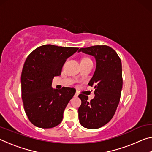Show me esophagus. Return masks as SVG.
Listing matches in <instances>:
<instances>
[{
    "label": "esophagus",
    "instance_id": "34e87169",
    "mask_svg": "<svg viewBox=\"0 0 152 152\" xmlns=\"http://www.w3.org/2000/svg\"><path fill=\"white\" fill-rule=\"evenodd\" d=\"M74 96H78V92H76L75 94H74Z\"/></svg>",
    "mask_w": 152,
    "mask_h": 152
}]
</instances>
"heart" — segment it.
<instances>
[{"instance_id": "heart-1", "label": "heart", "mask_w": 152, "mask_h": 152, "mask_svg": "<svg viewBox=\"0 0 152 152\" xmlns=\"http://www.w3.org/2000/svg\"><path fill=\"white\" fill-rule=\"evenodd\" d=\"M91 61V60L90 58H84L81 60V61Z\"/></svg>"}]
</instances>
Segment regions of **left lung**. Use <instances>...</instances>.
Here are the masks:
<instances>
[{
	"label": "left lung",
	"mask_w": 152,
	"mask_h": 152,
	"mask_svg": "<svg viewBox=\"0 0 152 152\" xmlns=\"http://www.w3.org/2000/svg\"><path fill=\"white\" fill-rule=\"evenodd\" d=\"M78 51L93 56L96 68L88 85L94 86L95 96L80 94L82 104L78 109L80 123L84 127L95 129L109 123L119 104L123 86L121 61L116 51L107 45L80 48Z\"/></svg>",
	"instance_id": "8db88e82"
}]
</instances>
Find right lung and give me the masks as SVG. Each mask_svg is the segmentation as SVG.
Masks as SVG:
<instances>
[{
  "mask_svg": "<svg viewBox=\"0 0 152 152\" xmlns=\"http://www.w3.org/2000/svg\"><path fill=\"white\" fill-rule=\"evenodd\" d=\"M78 48L43 45L27 56L21 73V96L25 113L32 124L49 129L58 125L76 89L51 88L54 76H60L67 59Z\"/></svg>",
  "mask_w": 152,
  "mask_h": 152,
  "instance_id": "obj_1",
  "label": "right lung"
}]
</instances>
